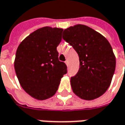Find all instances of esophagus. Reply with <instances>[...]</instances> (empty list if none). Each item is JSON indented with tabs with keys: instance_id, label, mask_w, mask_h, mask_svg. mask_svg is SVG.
I'll use <instances>...</instances> for the list:
<instances>
[{
	"instance_id": "34e87169",
	"label": "esophagus",
	"mask_w": 125,
	"mask_h": 125,
	"mask_svg": "<svg viewBox=\"0 0 125 125\" xmlns=\"http://www.w3.org/2000/svg\"><path fill=\"white\" fill-rule=\"evenodd\" d=\"M65 64H66V65H67V66H68V65H69V61H65Z\"/></svg>"
}]
</instances>
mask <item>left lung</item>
<instances>
[{
	"mask_svg": "<svg viewBox=\"0 0 125 125\" xmlns=\"http://www.w3.org/2000/svg\"><path fill=\"white\" fill-rule=\"evenodd\" d=\"M62 38L79 56L80 68L70 83L80 98L92 100L107 90L115 69V56L110 43L102 34L84 25L65 29Z\"/></svg>",
	"mask_w": 125,
	"mask_h": 125,
	"instance_id": "left-lung-1",
	"label": "left lung"
}]
</instances>
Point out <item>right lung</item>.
I'll return each instance as SVG.
<instances>
[{
  "mask_svg": "<svg viewBox=\"0 0 125 125\" xmlns=\"http://www.w3.org/2000/svg\"><path fill=\"white\" fill-rule=\"evenodd\" d=\"M63 29L44 27L36 29L18 47L14 69L19 83L29 96L38 100L52 97L67 73L58 61L57 47Z\"/></svg>",
  "mask_w": 125,
  "mask_h": 125,
  "instance_id": "1",
  "label": "right lung"
}]
</instances>
